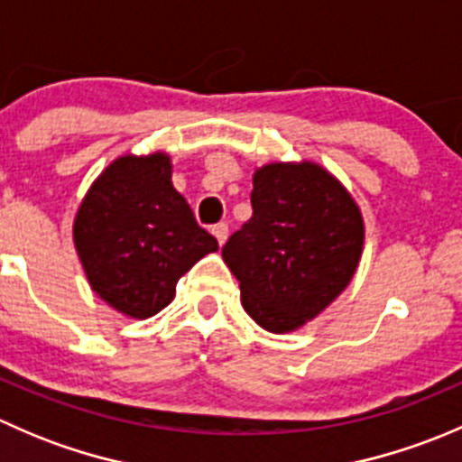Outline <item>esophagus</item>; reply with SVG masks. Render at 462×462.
I'll use <instances>...</instances> for the list:
<instances>
[{
    "instance_id": "obj_1",
    "label": "esophagus",
    "mask_w": 462,
    "mask_h": 462,
    "mask_svg": "<svg viewBox=\"0 0 462 462\" xmlns=\"http://www.w3.org/2000/svg\"><path fill=\"white\" fill-rule=\"evenodd\" d=\"M212 235L217 236L218 245L226 244V239H227V223H217V226H212Z\"/></svg>"
}]
</instances>
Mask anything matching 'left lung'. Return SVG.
Masks as SVG:
<instances>
[{
  "label": "left lung",
  "instance_id": "1",
  "mask_svg": "<svg viewBox=\"0 0 462 462\" xmlns=\"http://www.w3.org/2000/svg\"><path fill=\"white\" fill-rule=\"evenodd\" d=\"M253 217L223 245L245 313L288 333L348 286L360 263L365 223L351 194L315 162H270L254 171Z\"/></svg>",
  "mask_w": 462,
  "mask_h": 462
}]
</instances>
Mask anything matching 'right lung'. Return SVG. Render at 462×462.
Returning a JSON list of instances; mask_svg holds the SVG:
<instances>
[{
    "instance_id": "add662e5",
    "label": "right lung",
    "mask_w": 462,
    "mask_h": 462,
    "mask_svg": "<svg viewBox=\"0 0 462 462\" xmlns=\"http://www.w3.org/2000/svg\"><path fill=\"white\" fill-rule=\"evenodd\" d=\"M73 241L88 283L129 318L165 309L176 282L218 244L171 185L167 153L111 162L78 209Z\"/></svg>"
}]
</instances>
